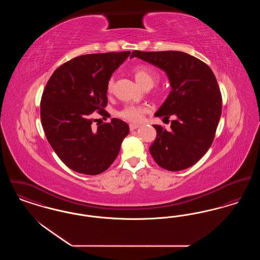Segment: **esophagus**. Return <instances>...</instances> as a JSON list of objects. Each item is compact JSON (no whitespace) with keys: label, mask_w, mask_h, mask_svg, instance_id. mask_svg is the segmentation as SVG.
I'll return each instance as SVG.
<instances>
[{"label":"esophagus","mask_w":260,"mask_h":260,"mask_svg":"<svg viewBox=\"0 0 260 260\" xmlns=\"http://www.w3.org/2000/svg\"><path fill=\"white\" fill-rule=\"evenodd\" d=\"M140 125L139 124H129V129L131 131H135L136 128H138Z\"/></svg>","instance_id":"esophagus-1"}]
</instances>
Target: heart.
I'll return each mask as SVG.
<instances>
[{"instance_id":"heart-1","label":"heart","mask_w":260,"mask_h":260,"mask_svg":"<svg viewBox=\"0 0 260 260\" xmlns=\"http://www.w3.org/2000/svg\"><path fill=\"white\" fill-rule=\"evenodd\" d=\"M134 73H135L137 83L144 88L146 87L150 88L153 87L155 83L159 80V73L157 72V70L146 64L136 65L134 68ZM113 86H114V79L111 77L108 79L106 84L107 93H111L113 91ZM147 112H148V108L145 106L127 105L123 110L119 112V117H121L122 119H124V121H127L129 123L139 124L144 121V118Z\"/></svg>"}]
</instances>
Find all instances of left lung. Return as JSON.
Returning a JSON list of instances; mask_svg holds the SVG:
<instances>
[{"mask_svg": "<svg viewBox=\"0 0 260 260\" xmlns=\"http://www.w3.org/2000/svg\"><path fill=\"white\" fill-rule=\"evenodd\" d=\"M135 56L166 71L173 88L155 114L169 122L173 117L171 129L153 125L157 137L150 153L165 170H185L206 154L214 139L222 110L216 78L205 62L182 51L135 50L131 57Z\"/></svg>", "mask_w": 260, "mask_h": 260, "instance_id": "obj_1", "label": "left lung"}]
</instances>
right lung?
I'll return each instance as SVG.
<instances>
[{"instance_id": "obj_1", "label": "right lung", "mask_w": 260, "mask_h": 260, "mask_svg": "<svg viewBox=\"0 0 260 260\" xmlns=\"http://www.w3.org/2000/svg\"><path fill=\"white\" fill-rule=\"evenodd\" d=\"M131 51L92 53L63 63L51 75L41 99V122L50 146L68 168L95 175L117 158L129 133L113 118L92 128L93 112L107 117L106 84Z\"/></svg>"}]
</instances>
